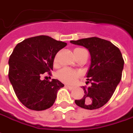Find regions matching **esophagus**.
I'll use <instances>...</instances> for the list:
<instances>
[{
	"mask_svg": "<svg viewBox=\"0 0 133 133\" xmlns=\"http://www.w3.org/2000/svg\"><path fill=\"white\" fill-rule=\"evenodd\" d=\"M65 87L67 88L68 89H69V90H72V89H74V88L73 87H71V86H69V85H65Z\"/></svg>",
	"mask_w": 133,
	"mask_h": 133,
	"instance_id": "esophagus-1",
	"label": "esophagus"
}]
</instances>
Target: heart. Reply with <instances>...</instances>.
I'll list each match as a JSON object with an SVG mask.
<instances>
[{"instance_id": "1", "label": "heart", "mask_w": 133, "mask_h": 133, "mask_svg": "<svg viewBox=\"0 0 133 133\" xmlns=\"http://www.w3.org/2000/svg\"><path fill=\"white\" fill-rule=\"evenodd\" d=\"M76 49H75L74 50ZM56 62H57V57L56 56L54 59V63L56 64ZM79 77V72L68 68L62 69L57 73V78L60 81L69 84H73L75 83Z\"/></svg>"}]
</instances>
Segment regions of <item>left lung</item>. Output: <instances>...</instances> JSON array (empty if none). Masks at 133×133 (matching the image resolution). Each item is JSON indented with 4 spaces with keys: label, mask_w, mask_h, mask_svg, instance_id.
I'll return each mask as SVG.
<instances>
[{
    "label": "left lung",
    "mask_w": 133,
    "mask_h": 133,
    "mask_svg": "<svg viewBox=\"0 0 133 133\" xmlns=\"http://www.w3.org/2000/svg\"><path fill=\"white\" fill-rule=\"evenodd\" d=\"M70 42L85 47L91 56L86 77L92 85L87 89L83 87L84 97L75 100V103L87 110L100 108L110 100L121 80L124 66L122 54L110 41L97 37Z\"/></svg>",
    "instance_id": "8db88e82"
}]
</instances>
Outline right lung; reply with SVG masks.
<instances>
[{"instance_id": "add662e5", "label": "right lung", "mask_w": 133, "mask_h": 133, "mask_svg": "<svg viewBox=\"0 0 133 133\" xmlns=\"http://www.w3.org/2000/svg\"><path fill=\"white\" fill-rule=\"evenodd\" d=\"M66 45L38 36L26 38L14 48L8 61V78L18 99L27 108L41 111L54 104L58 90L64 85L58 79L49 82L41 77L53 70L56 54Z\"/></svg>"}]
</instances>
